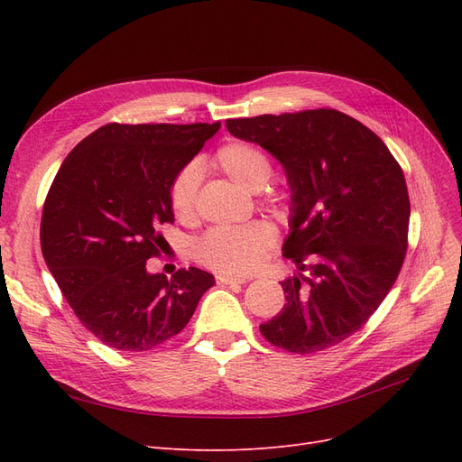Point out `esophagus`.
Returning <instances> with one entry per match:
<instances>
[{
  "instance_id": "1",
  "label": "esophagus",
  "mask_w": 462,
  "mask_h": 462,
  "mask_svg": "<svg viewBox=\"0 0 462 462\" xmlns=\"http://www.w3.org/2000/svg\"><path fill=\"white\" fill-rule=\"evenodd\" d=\"M216 282L219 285H233V283H246V277H239V275H229V273H217Z\"/></svg>"
}]
</instances>
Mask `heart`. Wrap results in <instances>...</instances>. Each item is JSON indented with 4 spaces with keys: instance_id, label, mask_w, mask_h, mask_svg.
<instances>
[{
    "instance_id": "1",
    "label": "heart",
    "mask_w": 462,
    "mask_h": 462,
    "mask_svg": "<svg viewBox=\"0 0 462 462\" xmlns=\"http://www.w3.org/2000/svg\"><path fill=\"white\" fill-rule=\"evenodd\" d=\"M214 163L239 187L258 192L273 173V163L260 146L245 141H231L217 148ZM200 165L189 162L179 170L170 185V208L180 221L197 214L200 190ZM275 229L270 221L254 219L239 227L208 231L194 248V256L208 268L226 273H246L254 270L275 243Z\"/></svg>"
}]
</instances>
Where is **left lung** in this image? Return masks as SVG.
<instances>
[{
    "label": "left lung",
    "instance_id": "1",
    "mask_svg": "<svg viewBox=\"0 0 462 462\" xmlns=\"http://www.w3.org/2000/svg\"><path fill=\"white\" fill-rule=\"evenodd\" d=\"M226 123L282 162L292 190L283 256L306 275L282 282L287 304L262 335L295 355L339 345L377 310L407 254L411 200L399 162L337 109Z\"/></svg>",
    "mask_w": 462,
    "mask_h": 462
}]
</instances>
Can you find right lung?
I'll return each mask as SVG.
<instances>
[{
    "instance_id": "obj_1",
    "label": "right lung",
    "mask_w": 462,
    "mask_h": 462,
    "mask_svg": "<svg viewBox=\"0 0 462 462\" xmlns=\"http://www.w3.org/2000/svg\"><path fill=\"white\" fill-rule=\"evenodd\" d=\"M221 123H109L80 141L48 190L42 254L80 324L107 346L144 353L189 324L214 275L148 273L160 227L173 223L170 185Z\"/></svg>"
}]
</instances>
